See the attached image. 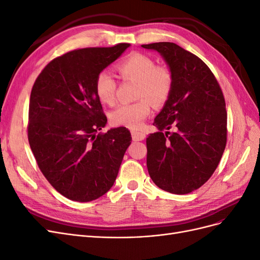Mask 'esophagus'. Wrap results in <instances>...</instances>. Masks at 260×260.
<instances>
[{
    "mask_svg": "<svg viewBox=\"0 0 260 260\" xmlns=\"http://www.w3.org/2000/svg\"><path fill=\"white\" fill-rule=\"evenodd\" d=\"M131 136L133 141H142L145 139V133L140 132V131H132Z\"/></svg>",
    "mask_w": 260,
    "mask_h": 260,
    "instance_id": "esophagus-1",
    "label": "esophagus"
}]
</instances>
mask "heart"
Returning <instances> with one entry per match:
<instances>
[{
    "label": "heart",
    "instance_id": "1",
    "mask_svg": "<svg viewBox=\"0 0 260 260\" xmlns=\"http://www.w3.org/2000/svg\"><path fill=\"white\" fill-rule=\"evenodd\" d=\"M116 68L123 80L138 83L137 98L141 100L118 106L112 113L111 120L118 127L139 129L151 114L150 102L159 106L169 99L174 88V75L168 67L156 65L153 58L141 53L128 55ZM116 89V81L108 73L102 72L96 76L94 91L102 103L113 105Z\"/></svg>",
    "mask_w": 260,
    "mask_h": 260
}]
</instances>
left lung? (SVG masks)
<instances>
[{"instance_id": "left-lung-1", "label": "left lung", "mask_w": 260, "mask_h": 260, "mask_svg": "<svg viewBox=\"0 0 260 260\" xmlns=\"http://www.w3.org/2000/svg\"><path fill=\"white\" fill-rule=\"evenodd\" d=\"M142 48L158 52L174 75L172 92L153 123L158 132L146 139L149 177L164 191L191 193L214 174L225 148L223 93L205 62L176 43Z\"/></svg>"}]
</instances>
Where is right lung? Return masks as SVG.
Returning a JSON list of instances; mask_svg holds the SVG:
<instances>
[{
    "instance_id": "1",
    "label": "right lung",
    "mask_w": 260,
    "mask_h": 260,
    "mask_svg": "<svg viewBox=\"0 0 260 260\" xmlns=\"http://www.w3.org/2000/svg\"><path fill=\"white\" fill-rule=\"evenodd\" d=\"M86 48L51 60L30 94L28 140L39 168L65 198L91 202L109 191L117 178L131 133L114 128L94 91L96 76L128 49Z\"/></svg>"
}]
</instances>
